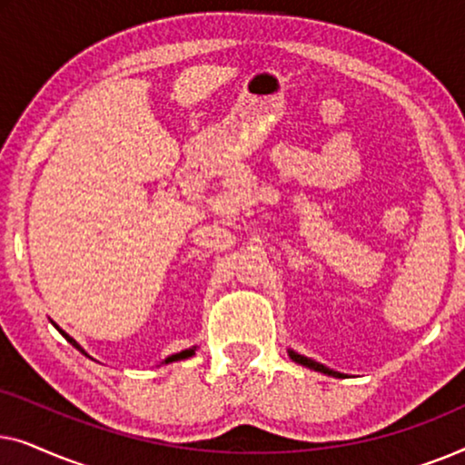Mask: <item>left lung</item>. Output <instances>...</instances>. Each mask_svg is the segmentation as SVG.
<instances>
[{
    "label": "left lung",
    "mask_w": 465,
    "mask_h": 465,
    "mask_svg": "<svg viewBox=\"0 0 465 465\" xmlns=\"http://www.w3.org/2000/svg\"><path fill=\"white\" fill-rule=\"evenodd\" d=\"M290 358L296 361V364H302V366H307V368H313V371H317V372H323V374H330V377H342L341 372H336V371H330V368H326L323 364H320V361H313V360H309V358H304V355H301V353H294V351H290Z\"/></svg>",
    "instance_id": "obj_1"
}]
</instances>
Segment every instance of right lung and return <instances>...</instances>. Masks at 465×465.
Masks as SVG:
<instances>
[{
	"label": "right lung",
	"instance_id": "add662e5",
	"mask_svg": "<svg viewBox=\"0 0 465 465\" xmlns=\"http://www.w3.org/2000/svg\"><path fill=\"white\" fill-rule=\"evenodd\" d=\"M59 332L63 334V336H65V339L69 341V342H72V345L75 347V349H78V351H82V353H84V349H82L80 345H78V342H75L74 339H72V336H69V334H65V332H63V330H59ZM86 355V353H84ZM190 355H194V349H186V351H180V353H175V355H171V358H167V360H164V361H175V360H186V358H190Z\"/></svg>",
	"mask_w": 465,
	"mask_h": 465
}]
</instances>
